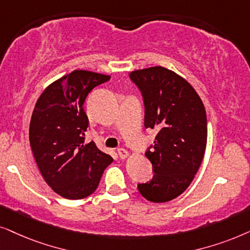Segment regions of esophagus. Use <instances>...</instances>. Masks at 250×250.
I'll use <instances>...</instances> for the list:
<instances>
[{
  "label": "esophagus",
  "mask_w": 250,
  "mask_h": 250,
  "mask_svg": "<svg viewBox=\"0 0 250 250\" xmlns=\"http://www.w3.org/2000/svg\"><path fill=\"white\" fill-rule=\"evenodd\" d=\"M118 154H119V156L121 159H125V158H127V156H129V152L125 151V148H119L118 149Z\"/></svg>",
  "instance_id": "esophagus-1"
}]
</instances>
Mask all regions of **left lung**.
Listing matches in <instances>:
<instances>
[{
    "label": "left lung",
    "mask_w": 250,
    "mask_h": 250,
    "mask_svg": "<svg viewBox=\"0 0 250 250\" xmlns=\"http://www.w3.org/2000/svg\"><path fill=\"white\" fill-rule=\"evenodd\" d=\"M129 78L143 96L145 128L158 131L145 152L154 175L138 184V191L148 201H170L188 188L204 159L205 106L185 79L161 66L134 71Z\"/></svg>",
    "instance_id": "8db88e82"
}]
</instances>
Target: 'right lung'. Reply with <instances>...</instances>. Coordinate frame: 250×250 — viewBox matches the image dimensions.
Masks as SVG:
<instances>
[{
	"mask_svg": "<svg viewBox=\"0 0 250 250\" xmlns=\"http://www.w3.org/2000/svg\"><path fill=\"white\" fill-rule=\"evenodd\" d=\"M109 79L76 69L51 83L36 102L29 143L46 184L62 198L89 197L113 161L94 142L84 144L89 120L83 104L95 86Z\"/></svg>",
	"mask_w": 250,
	"mask_h": 250,
	"instance_id": "obj_1",
	"label": "right lung"
}]
</instances>
